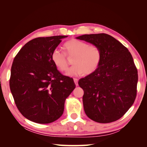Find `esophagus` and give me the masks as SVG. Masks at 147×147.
Masks as SVG:
<instances>
[{"label": "esophagus", "mask_w": 147, "mask_h": 147, "mask_svg": "<svg viewBox=\"0 0 147 147\" xmlns=\"http://www.w3.org/2000/svg\"><path fill=\"white\" fill-rule=\"evenodd\" d=\"M74 83H75V84H76V85L78 86V79L77 78H74Z\"/></svg>", "instance_id": "1"}]
</instances>
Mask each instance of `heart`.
<instances>
[{
	"instance_id": "b5f03b06",
	"label": "heart",
	"mask_w": 147,
	"mask_h": 147,
	"mask_svg": "<svg viewBox=\"0 0 147 147\" xmlns=\"http://www.w3.org/2000/svg\"><path fill=\"white\" fill-rule=\"evenodd\" d=\"M66 53L68 55L74 56V65L69 68L66 75L76 77L86 74H90L98 68L101 63L102 55L99 47L89 45L83 41L71 39L64 45ZM51 59L57 68L60 71H66L68 68L65 53L55 50L51 53Z\"/></svg>"
}]
</instances>
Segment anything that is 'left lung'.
<instances>
[{
    "label": "left lung",
    "instance_id": "obj_1",
    "mask_svg": "<svg viewBox=\"0 0 147 147\" xmlns=\"http://www.w3.org/2000/svg\"><path fill=\"white\" fill-rule=\"evenodd\" d=\"M97 46L101 63L93 73L79 81L84 90V110L90 119L109 123L120 119L135 101L138 70L132 56L119 41L106 33L76 37Z\"/></svg>",
    "mask_w": 147,
    "mask_h": 147
}]
</instances>
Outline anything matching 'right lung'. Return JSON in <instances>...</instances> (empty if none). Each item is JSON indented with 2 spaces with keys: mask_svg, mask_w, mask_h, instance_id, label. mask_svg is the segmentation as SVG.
<instances>
[{
  "mask_svg": "<svg viewBox=\"0 0 147 147\" xmlns=\"http://www.w3.org/2000/svg\"><path fill=\"white\" fill-rule=\"evenodd\" d=\"M68 36L38 37L20 49L13 62L9 87L17 109L26 119L40 124L58 119L76 84L52 63L51 53Z\"/></svg>",
  "mask_w": 147,
  "mask_h": 147,
  "instance_id": "1",
  "label": "right lung"
}]
</instances>
